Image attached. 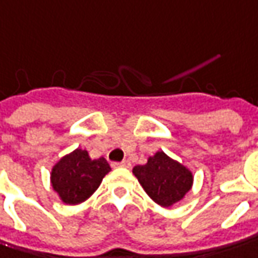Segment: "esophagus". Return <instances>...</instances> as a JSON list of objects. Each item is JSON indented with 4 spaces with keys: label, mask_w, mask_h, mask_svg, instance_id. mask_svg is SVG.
<instances>
[{
    "label": "esophagus",
    "mask_w": 258,
    "mask_h": 258,
    "mask_svg": "<svg viewBox=\"0 0 258 258\" xmlns=\"http://www.w3.org/2000/svg\"><path fill=\"white\" fill-rule=\"evenodd\" d=\"M113 166H114V168H118V166L130 168V166H131V162H130L128 159H124V161H121V162H114V164H113Z\"/></svg>",
    "instance_id": "obj_1"
}]
</instances>
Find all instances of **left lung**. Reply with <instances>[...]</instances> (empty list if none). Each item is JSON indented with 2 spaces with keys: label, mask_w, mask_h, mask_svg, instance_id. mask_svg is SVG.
Returning <instances> with one entry per match:
<instances>
[{
  "label": "left lung",
  "mask_w": 258,
  "mask_h": 258,
  "mask_svg": "<svg viewBox=\"0 0 258 258\" xmlns=\"http://www.w3.org/2000/svg\"><path fill=\"white\" fill-rule=\"evenodd\" d=\"M133 173L147 195L162 208H169L183 199L194 183V175L188 168L169 158L164 151L150 157L145 165L134 166Z\"/></svg>",
  "instance_id": "1"
}]
</instances>
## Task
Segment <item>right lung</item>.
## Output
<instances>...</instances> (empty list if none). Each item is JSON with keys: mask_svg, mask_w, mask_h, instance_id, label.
<instances>
[{"mask_svg": "<svg viewBox=\"0 0 258 258\" xmlns=\"http://www.w3.org/2000/svg\"><path fill=\"white\" fill-rule=\"evenodd\" d=\"M111 171L106 159H92L86 150H75L55 164L50 172L52 188L66 205L85 202Z\"/></svg>", "mask_w": 258, "mask_h": 258, "instance_id": "obj_1", "label": "right lung"}]
</instances>
